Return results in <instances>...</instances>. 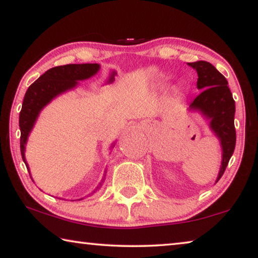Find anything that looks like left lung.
Returning a JSON list of instances; mask_svg holds the SVG:
<instances>
[{
  "instance_id": "left-lung-1",
  "label": "left lung",
  "mask_w": 258,
  "mask_h": 258,
  "mask_svg": "<svg viewBox=\"0 0 258 258\" xmlns=\"http://www.w3.org/2000/svg\"><path fill=\"white\" fill-rule=\"evenodd\" d=\"M198 73L197 87L202 90L190 108L198 109L205 116L211 118V127L221 140L223 159L216 182L223 175L226 166L235 148L234 112L235 104L228 81L207 61H196L187 63Z\"/></svg>"
}]
</instances>
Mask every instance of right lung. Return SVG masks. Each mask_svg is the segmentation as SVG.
<instances>
[{
    "instance_id": "obj_1",
    "label": "right lung",
    "mask_w": 258,
    "mask_h": 258,
    "mask_svg": "<svg viewBox=\"0 0 258 258\" xmlns=\"http://www.w3.org/2000/svg\"><path fill=\"white\" fill-rule=\"evenodd\" d=\"M99 68L98 63H74L53 67L46 71L28 87L19 115L20 151L27 169L28 165L25 160V145L42 108L58 94L75 86L78 81L93 76Z\"/></svg>"
}]
</instances>
